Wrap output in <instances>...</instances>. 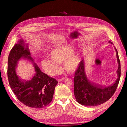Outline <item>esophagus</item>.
Returning <instances> with one entry per match:
<instances>
[{"label": "esophagus", "mask_w": 127, "mask_h": 127, "mask_svg": "<svg viewBox=\"0 0 127 127\" xmlns=\"http://www.w3.org/2000/svg\"><path fill=\"white\" fill-rule=\"evenodd\" d=\"M65 78H66V77L62 78H60V79H59L58 80V82H61V81H63V80H64Z\"/></svg>", "instance_id": "1"}]
</instances>
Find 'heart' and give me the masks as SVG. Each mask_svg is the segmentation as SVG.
I'll return each mask as SVG.
<instances>
[{
  "label": "heart",
  "mask_w": 127,
  "mask_h": 127,
  "mask_svg": "<svg viewBox=\"0 0 127 127\" xmlns=\"http://www.w3.org/2000/svg\"><path fill=\"white\" fill-rule=\"evenodd\" d=\"M50 58L42 59L41 65L42 68L50 75L58 74L60 70L59 64H63L67 71H74L78 67L80 59L76 53L72 52L70 46H58L50 52Z\"/></svg>",
  "instance_id": "heart-1"
}]
</instances>
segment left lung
I'll return each mask as SVG.
<instances>
[{"instance_id":"1","label":"left lung","mask_w":127,"mask_h":127,"mask_svg":"<svg viewBox=\"0 0 127 127\" xmlns=\"http://www.w3.org/2000/svg\"><path fill=\"white\" fill-rule=\"evenodd\" d=\"M112 44V42L109 41ZM117 53L118 69V78L112 85L101 87L91 83L85 74L84 60L80 61L74 76V95L78 103L85 106H96L108 101L116 92L121 76V66L118 53Z\"/></svg>"}]
</instances>
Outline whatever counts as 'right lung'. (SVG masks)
Returning a JSON list of instances; mask_svg holds the SVG:
<instances>
[{
    "mask_svg": "<svg viewBox=\"0 0 127 127\" xmlns=\"http://www.w3.org/2000/svg\"><path fill=\"white\" fill-rule=\"evenodd\" d=\"M22 58L33 62L28 45L20 39L11 49L8 56L7 75L11 89L18 100L25 105L35 109L43 108L52 101L58 82L42 72L35 63L33 64L35 73L33 78L22 80L16 72L18 61Z\"/></svg>",
    "mask_w": 127,
    "mask_h": 127,
    "instance_id": "1",
    "label": "right lung"
}]
</instances>
